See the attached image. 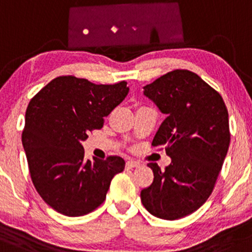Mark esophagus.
I'll return each mask as SVG.
<instances>
[{
  "label": "esophagus",
  "instance_id": "34e87169",
  "mask_svg": "<svg viewBox=\"0 0 252 252\" xmlns=\"http://www.w3.org/2000/svg\"><path fill=\"white\" fill-rule=\"evenodd\" d=\"M137 166H139V163L134 162V160H127V162H126V168L127 169L137 168Z\"/></svg>",
  "mask_w": 252,
  "mask_h": 252
}]
</instances>
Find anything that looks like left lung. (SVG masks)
<instances>
[{
	"label": "left lung",
	"instance_id": "1",
	"mask_svg": "<svg viewBox=\"0 0 252 252\" xmlns=\"http://www.w3.org/2000/svg\"><path fill=\"white\" fill-rule=\"evenodd\" d=\"M165 120L152 146H165L171 163H149L154 182L140 193L152 216L176 220L207 201L230 145L228 113L221 95L189 70H174L144 87Z\"/></svg>",
	"mask_w": 252,
	"mask_h": 252
}]
</instances>
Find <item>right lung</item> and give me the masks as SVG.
Returning <instances> with one entry per match:
<instances>
[{
    "mask_svg": "<svg viewBox=\"0 0 252 252\" xmlns=\"http://www.w3.org/2000/svg\"><path fill=\"white\" fill-rule=\"evenodd\" d=\"M125 81L94 84L86 78L59 76L31 100L22 131L33 185L45 202L66 217H81L106 199L111 181L124 170L119 156L84 159L82 141L102 128L128 94Z\"/></svg>",
    "mask_w": 252,
    "mask_h": 252,
    "instance_id": "add662e5",
    "label": "right lung"
}]
</instances>
